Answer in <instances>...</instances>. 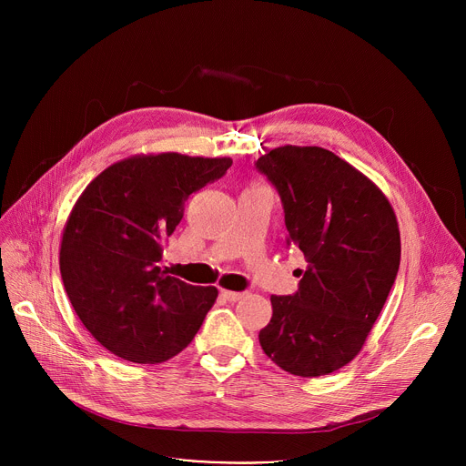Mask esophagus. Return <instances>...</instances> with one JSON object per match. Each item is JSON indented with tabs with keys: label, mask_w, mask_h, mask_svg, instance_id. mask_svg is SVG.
Listing matches in <instances>:
<instances>
[{
	"label": "esophagus",
	"mask_w": 466,
	"mask_h": 466,
	"mask_svg": "<svg viewBox=\"0 0 466 466\" xmlns=\"http://www.w3.org/2000/svg\"><path fill=\"white\" fill-rule=\"evenodd\" d=\"M221 295H223L227 300H230V302H236V300H239V299L245 297V293H238V291H230V289H221Z\"/></svg>",
	"instance_id": "esophagus-1"
}]
</instances>
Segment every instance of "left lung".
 Instances as JSON below:
<instances>
[{"label": "left lung", "instance_id": "1", "mask_svg": "<svg viewBox=\"0 0 466 466\" xmlns=\"http://www.w3.org/2000/svg\"><path fill=\"white\" fill-rule=\"evenodd\" d=\"M256 167L277 186L289 241L308 259L295 295H271L259 345L289 374L336 372L361 352L400 268L394 210L367 175L322 147L282 146Z\"/></svg>", "mask_w": 466, "mask_h": 466}]
</instances>
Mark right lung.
Returning a JSON list of instances; mask_svg holds the SVG:
<instances>
[{"label":"right lung","mask_w":466,"mask_h":466,"mask_svg":"<svg viewBox=\"0 0 466 466\" xmlns=\"http://www.w3.org/2000/svg\"><path fill=\"white\" fill-rule=\"evenodd\" d=\"M232 158L147 153L101 171L79 195L60 239V275L85 328L114 356L162 363L182 352L218 299L158 261L187 197Z\"/></svg>","instance_id":"add662e5"}]
</instances>
